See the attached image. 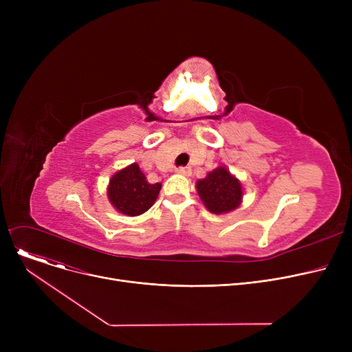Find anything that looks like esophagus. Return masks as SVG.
<instances>
[{"label":"esophagus","instance_id":"1","mask_svg":"<svg viewBox=\"0 0 352 352\" xmlns=\"http://www.w3.org/2000/svg\"><path fill=\"white\" fill-rule=\"evenodd\" d=\"M177 174H181V175H186V177H190L191 175V168L190 166H179V168L175 170Z\"/></svg>","mask_w":352,"mask_h":352}]
</instances>
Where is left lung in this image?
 <instances>
[{
    "mask_svg": "<svg viewBox=\"0 0 352 352\" xmlns=\"http://www.w3.org/2000/svg\"><path fill=\"white\" fill-rule=\"evenodd\" d=\"M197 192L212 214H227L239 207L243 201V187L226 166L208 173V175L197 181Z\"/></svg>",
    "mask_w": 352,
    "mask_h": 352,
    "instance_id": "left-lung-1",
    "label": "left lung"
}]
</instances>
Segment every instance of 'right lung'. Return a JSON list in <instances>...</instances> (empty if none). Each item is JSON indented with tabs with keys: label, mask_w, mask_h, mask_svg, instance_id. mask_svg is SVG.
Returning a JSON list of instances; mask_svg holds the SVG:
<instances>
[{
	"label": "right lung",
	"mask_w": 352,
	"mask_h": 352,
	"mask_svg": "<svg viewBox=\"0 0 352 352\" xmlns=\"http://www.w3.org/2000/svg\"><path fill=\"white\" fill-rule=\"evenodd\" d=\"M160 190L161 184L148 182L138 164L134 162L111 177L107 195L118 212L137 217L154 206Z\"/></svg>",
	"instance_id": "add662e5"
}]
</instances>
